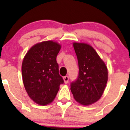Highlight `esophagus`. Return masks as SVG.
I'll list each match as a JSON object with an SVG mask.
<instances>
[{
	"instance_id": "obj_1",
	"label": "esophagus",
	"mask_w": 130,
	"mask_h": 130,
	"mask_svg": "<svg viewBox=\"0 0 130 130\" xmlns=\"http://www.w3.org/2000/svg\"><path fill=\"white\" fill-rule=\"evenodd\" d=\"M63 80H64V82H65V84H67L69 82V76H65L63 77Z\"/></svg>"
}]
</instances>
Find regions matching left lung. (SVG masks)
I'll return each mask as SVG.
<instances>
[{
	"instance_id": "1",
	"label": "left lung",
	"mask_w": 130,
	"mask_h": 130,
	"mask_svg": "<svg viewBox=\"0 0 130 130\" xmlns=\"http://www.w3.org/2000/svg\"><path fill=\"white\" fill-rule=\"evenodd\" d=\"M73 45L79 72L75 80L70 84V90L78 103L89 105L103 95L107 81V69L91 46L77 43Z\"/></svg>"
}]
</instances>
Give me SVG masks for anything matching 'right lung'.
I'll use <instances>...</instances> for the list:
<instances>
[{"label":"right lung","instance_id":"right-lung-1","mask_svg":"<svg viewBox=\"0 0 130 130\" xmlns=\"http://www.w3.org/2000/svg\"><path fill=\"white\" fill-rule=\"evenodd\" d=\"M61 46L53 41L38 43L26 53L22 64V75L26 92L32 101L44 106L55 98L60 85L57 56Z\"/></svg>","mask_w":130,"mask_h":130}]
</instances>
